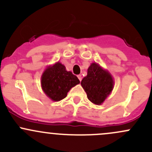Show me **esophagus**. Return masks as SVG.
<instances>
[{"instance_id":"34e87169","label":"esophagus","mask_w":152,"mask_h":152,"mask_svg":"<svg viewBox=\"0 0 152 152\" xmlns=\"http://www.w3.org/2000/svg\"><path fill=\"white\" fill-rule=\"evenodd\" d=\"M78 79H79V81H80V82H81V81H82V76H81V75H78Z\"/></svg>"}]
</instances>
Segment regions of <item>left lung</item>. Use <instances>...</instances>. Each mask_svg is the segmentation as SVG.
<instances>
[{
    "instance_id": "obj_1",
    "label": "left lung",
    "mask_w": 152,
    "mask_h": 152,
    "mask_svg": "<svg viewBox=\"0 0 152 152\" xmlns=\"http://www.w3.org/2000/svg\"><path fill=\"white\" fill-rule=\"evenodd\" d=\"M87 99L95 104L103 103L113 88L114 82L111 75L96 63H92L87 75L81 82Z\"/></svg>"
}]
</instances>
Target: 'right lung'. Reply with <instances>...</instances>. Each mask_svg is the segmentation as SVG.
<instances>
[{
	"instance_id": "add662e5",
	"label": "right lung",
	"mask_w": 152,
	"mask_h": 152,
	"mask_svg": "<svg viewBox=\"0 0 152 152\" xmlns=\"http://www.w3.org/2000/svg\"><path fill=\"white\" fill-rule=\"evenodd\" d=\"M79 83L77 76L59 62L48 67L41 78L42 90L54 102L65 99L69 90Z\"/></svg>"
}]
</instances>
